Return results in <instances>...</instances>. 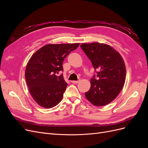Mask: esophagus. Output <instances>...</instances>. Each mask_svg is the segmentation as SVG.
Wrapping results in <instances>:
<instances>
[{"instance_id":"esophagus-1","label":"esophagus","mask_w":148,"mask_h":148,"mask_svg":"<svg viewBox=\"0 0 148 148\" xmlns=\"http://www.w3.org/2000/svg\"><path fill=\"white\" fill-rule=\"evenodd\" d=\"M79 82V80H77V81H72L71 82H72L73 84H77Z\"/></svg>"}]
</instances>
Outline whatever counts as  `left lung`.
I'll return each instance as SVG.
<instances>
[{
	"label": "left lung",
	"mask_w": 148,
	"mask_h": 148,
	"mask_svg": "<svg viewBox=\"0 0 148 148\" xmlns=\"http://www.w3.org/2000/svg\"><path fill=\"white\" fill-rule=\"evenodd\" d=\"M95 70L91 88L85 92L86 99L96 106H104L114 101L122 90L126 69L122 56L109 45L99 42L80 46Z\"/></svg>",
	"instance_id": "left-lung-1"
}]
</instances>
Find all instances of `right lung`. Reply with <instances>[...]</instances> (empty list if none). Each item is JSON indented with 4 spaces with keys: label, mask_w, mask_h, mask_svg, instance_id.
<instances>
[{
    "label": "right lung",
    "mask_w": 148,
    "mask_h": 148,
    "mask_svg": "<svg viewBox=\"0 0 148 148\" xmlns=\"http://www.w3.org/2000/svg\"><path fill=\"white\" fill-rule=\"evenodd\" d=\"M79 45L75 44H47L31 56L25 70V78L33 99L45 108H52L61 101L67 86L62 64L70 52Z\"/></svg>",
    "instance_id": "1"
}]
</instances>
